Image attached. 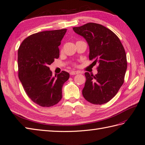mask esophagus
Wrapping results in <instances>:
<instances>
[{"label":"esophagus","mask_w":145,"mask_h":145,"mask_svg":"<svg viewBox=\"0 0 145 145\" xmlns=\"http://www.w3.org/2000/svg\"><path fill=\"white\" fill-rule=\"evenodd\" d=\"M78 73H79L78 72H76V71H71L70 74L71 75H76L78 74Z\"/></svg>","instance_id":"34e87169"}]
</instances>
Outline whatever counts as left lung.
<instances>
[{
    "mask_svg": "<svg viewBox=\"0 0 145 145\" xmlns=\"http://www.w3.org/2000/svg\"><path fill=\"white\" fill-rule=\"evenodd\" d=\"M86 39L89 46V59L98 63L95 75L85 73L84 97L93 104H103L112 99L124 83L127 69L126 55L118 37L104 25L89 22L73 27Z\"/></svg>",
    "mask_w": 145,
    "mask_h": 145,
    "instance_id": "left-lung-1",
    "label": "left lung"
}]
</instances>
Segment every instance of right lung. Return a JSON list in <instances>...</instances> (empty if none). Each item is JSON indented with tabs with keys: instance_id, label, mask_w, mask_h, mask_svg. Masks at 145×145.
Wrapping results in <instances>:
<instances>
[{
	"instance_id": "obj_1",
	"label": "right lung",
	"mask_w": 145,
	"mask_h": 145,
	"mask_svg": "<svg viewBox=\"0 0 145 145\" xmlns=\"http://www.w3.org/2000/svg\"><path fill=\"white\" fill-rule=\"evenodd\" d=\"M66 32L62 29L33 34L19 48V78L28 97L40 106L57 104L62 98L63 84L69 78L65 71L53 76L48 67L59 58L58 46Z\"/></svg>"
}]
</instances>
